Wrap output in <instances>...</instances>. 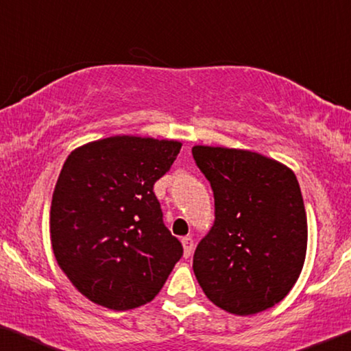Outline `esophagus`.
I'll list each match as a JSON object with an SVG mask.
<instances>
[{"label":"esophagus","mask_w":351,"mask_h":351,"mask_svg":"<svg viewBox=\"0 0 351 351\" xmlns=\"http://www.w3.org/2000/svg\"><path fill=\"white\" fill-rule=\"evenodd\" d=\"M181 243H182V249H184V257L189 258L193 250V239L191 237H186L181 239Z\"/></svg>","instance_id":"obj_1"}]
</instances>
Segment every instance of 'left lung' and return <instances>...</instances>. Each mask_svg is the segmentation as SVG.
<instances>
[{"instance_id": "obj_1", "label": "left lung", "mask_w": 351, "mask_h": 351, "mask_svg": "<svg viewBox=\"0 0 351 351\" xmlns=\"http://www.w3.org/2000/svg\"><path fill=\"white\" fill-rule=\"evenodd\" d=\"M193 159L211 182L216 221L193 254L208 300L254 315L284 300L307 250V217L293 170L247 149L195 145Z\"/></svg>"}]
</instances>
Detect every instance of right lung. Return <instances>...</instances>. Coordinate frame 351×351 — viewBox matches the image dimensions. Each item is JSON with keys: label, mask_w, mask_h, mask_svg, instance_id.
I'll list each match as a JSON object with an SVG mask.
<instances>
[{"label": "right lung", "mask_w": 351, "mask_h": 351, "mask_svg": "<svg viewBox=\"0 0 351 351\" xmlns=\"http://www.w3.org/2000/svg\"><path fill=\"white\" fill-rule=\"evenodd\" d=\"M182 143L113 135L75 148L50 208L55 258L72 285L112 311L153 301L182 255L153 187Z\"/></svg>", "instance_id": "right-lung-1"}]
</instances>
